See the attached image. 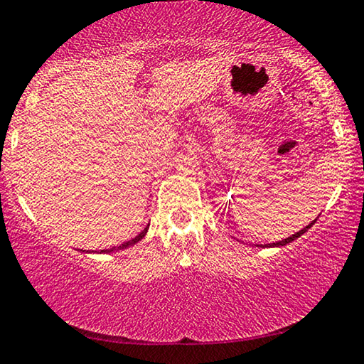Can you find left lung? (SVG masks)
<instances>
[{
  "label": "left lung",
  "mask_w": 364,
  "mask_h": 364,
  "mask_svg": "<svg viewBox=\"0 0 364 364\" xmlns=\"http://www.w3.org/2000/svg\"><path fill=\"white\" fill-rule=\"evenodd\" d=\"M315 221H316V219H315ZM315 221L314 223H310L309 224V226H306V228H304V229H301V231H299V232H296V234H291L290 235V237H287V239H282V240H279V242H274V244H267L269 245V247H280V245H285V244H289V242H291V240H295L296 237H300V235L301 234H304V232H306V231H309V229L311 228V226H314V224H315Z\"/></svg>",
  "instance_id": "left-lung-1"
}]
</instances>
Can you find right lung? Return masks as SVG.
<instances>
[{
  "mask_svg": "<svg viewBox=\"0 0 364 364\" xmlns=\"http://www.w3.org/2000/svg\"><path fill=\"white\" fill-rule=\"evenodd\" d=\"M146 231H148V228L143 229V231H141L140 234H138L136 237H133V239H130V240H127V242H124V244H122V245H117V247H112V249H104V250H100V254H105V252H115V250H122V249H127V247H130V245L136 244L138 240H141L143 237H145Z\"/></svg>",
  "mask_w": 364,
  "mask_h": 364,
  "instance_id": "add662e5",
  "label": "right lung"
}]
</instances>
